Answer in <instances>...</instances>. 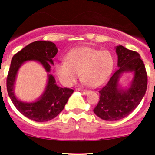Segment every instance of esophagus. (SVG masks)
Here are the masks:
<instances>
[{
  "label": "esophagus",
  "mask_w": 155,
  "mask_h": 155,
  "mask_svg": "<svg viewBox=\"0 0 155 155\" xmlns=\"http://www.w3.org/2000/svg\"><path fill=\"white\" fill-rule=\"evenodd\" d=\"M80 91L82 92L83 94H84V95H86V94L88 93V90H84V89H81V90H79Z\"/></svg>",
  "instance_id": "esophagus-1"
}]
</instances>
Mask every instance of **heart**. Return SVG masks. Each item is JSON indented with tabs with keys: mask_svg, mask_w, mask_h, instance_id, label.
Instances as JSON below:
<instances>
[{
	"mask_svg": "<svg viewBox=\"0 0 155 155\" xmlns=\"http://www.w3.org/2000/svg\"><path fill=\"white\" fill-rule=\"evenodd\" d=\"M113 67V56L108 51L81 47L71 51L67 60L57 63L55 71L58 79L65 86L72 85L81 73L84 83L91 87H97L108 79Z\"/></svg>",
	"mask_w": 155,
	"mask_h": 155,
	"instance_id": "b5f03b06",
	"label": "heart"
}]
</instances>
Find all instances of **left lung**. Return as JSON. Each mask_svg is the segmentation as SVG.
<instances>
[{
	"label": "left lung",
	"mask_w": 155,
	"mask_h": 155,
	"mask_svg": "<svg viewBox=\"0 0 155 155\" xmlns=\"http://www.w3.org/2000/svg\"><path fill=\"white\" fill-rule=\"evenodd\" d=\"M115 50L119 69L99 91L100 101L93 110L106 121H117L128 116L139 105L147 87V74L139 54L121 45L117 46ZM126 72H131L133 79L128 87L123 88L119 81Z\"/></svg>",
	"instance_id": "left-lung-1"
}]
</instances>
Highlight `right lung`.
I'll use <instances>...</instances> for the list:
<instances>
[{
  "instance_id": "right-lung-1",
  "label": "right lung",
  "mask_w": 155,
  "mask_h": 155,
  "mask_svg": "<svg viewBox=\"0 0 155 155\" xmlns=\"http://www.w3.org/2000/svg\"><path fill=\"white\" fill-rule=\"evenodd\" d=\"M56 44L51 41H37L24 47L12 58L7 76L6 87L8 96L17 109L25 117L38 122H47L54 119L63 110L74 90L61 88L56 84L51 74V65L58 53ZM35 61L40 63L48 73V83L44 92L38 99L25 102L17 98L14 92L17 73L24 63Z\"/></svg>"
}]
</instances>
